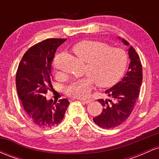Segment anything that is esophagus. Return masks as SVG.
I'll return each instance as SVG.
<instances>
[{"label": "esophagus", "instance_id": "obj_1", "mask_svg": "<svg viewBox=\"0 0 159 159\" xmlns=\"http://www.w3.org/2000/svg\"><path fill=\"white\" fill-rule=\"evenodd\" d=\"M92 101H93L92 99H85V100H81L82 102H84V103H85V104H89V103H90L91 102H92Z\"/></svg>", "mask_w": 159, "mask_h": 159}]
</instances>
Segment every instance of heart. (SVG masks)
I'll list each match as a JSON object with an SVG mask.
<instances>
[{
  "label": "heart",
  "instance_id": "1",
  "mask_svg": "<svg viewBox=\"0 0 159 159\" xmlns=\"http://www.w3.org/2000/svg\"><path fill=\"white\" fill-rule=\"evenodd\" d=\"M81 61L87 63L86 77L74 80L66 87L69 96L84 98L88 96L93 85L101 87L113 86L121 78L128 63L125 52L119 48H110L107 44L92 40H84L73 47Z\"/></svg>",
  "mask_w": 159,
  "mask_h": 159
}]
</instances>
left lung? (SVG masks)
Listing matches in <instances>:
<instances>
[{
    "label": "left lung",
    "instance_id": "8db88e82",
    "mask_svg": "<svg viewBox=\"0 0 159 159\" xmlns=\"http://www.w3.org/2000/svg\"><path fill=\"white\" fill-rule=\"evenodd\" d=\"M122 42L125 45H129L125 39H122ZM128 52L130 63L125 75L121 81L105 91L111 98L98 99L103 106L102 111L93 120L102 129H113L125 121L132 112L139 96L143 79L142 65L139 55L132 46H129Z\"/></svg>",
    "mask_w": 159,
    "mask_h": 159
}]
</instances>
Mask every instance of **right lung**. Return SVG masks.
I'll return each instance as SVG.
<instances>
[{
  "instance_id": "obj_1",
  "label": "right lung",
  "mask_w": 159,
  "mask_h": 159,
  "mask_svg": "<svg viewBox=\"0 0 159 159\" xmlns=\"http://www.w3.org/2000/svg\"><path fill=\"white\" fill-rule=\"evenodd\" d=\"M66 39H47L25 52L16 72V90L24 109L34 123L43 129L57 125L64 117L69 102L47 100L52 88V63L57 48Z\"/></svg>"
}]
</instances>
